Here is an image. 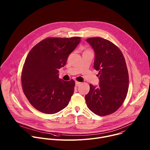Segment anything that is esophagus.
<instances>
[{
    "label": "esophagus",
    "mask_w": 150,
    "mask_h": 150,
    "mask_svg": "<svg viewBox=\"0 0 150 150\" xmlns=\"http://www.w3.org/2000/svg\"><path fill=\"white\" fill-rule=\"evenodd\" d=\"M81 84V82H78V81H76V82H75V85H76V87H79Z\"/></svg>",
    "instance_id": "esophagus-1"
}]
</instances>
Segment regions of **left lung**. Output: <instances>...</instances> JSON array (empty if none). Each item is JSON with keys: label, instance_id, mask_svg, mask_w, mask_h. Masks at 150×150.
Returning a JSON list of instances; mask_svg holds the SVG:
<instances>
[{"label": "left lung", "instance_id": "1", "mask_svg": "<svg viewBox=\"0 0 150 150\" xmlns=\"http://www.w3.org/2000/svg\"><path fill=\"white\" fill-rule=\"evenodd\" d=\"M86 41L95 52L94 68L98 71V87L90 84L85 96L89 109L100 116L117 111L123 103L129 87V75L125 57L120 49L110 41L101 37Z\"/></svg>", "mask_w": 150, "mask_h": 150}]
</instances>
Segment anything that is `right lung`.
I'll use <instances>...</instances> for the list:
<instances>
[{
  "label": "right lung",
  "instance_id": "add662e5",
  "mask_svg": "<svg viewBox=\"0 0 150 150\" xmlns=\"http://www.w3.org/2000/svg\"><path fill=\"white\" fill-rule=\"evenodd\" d=\"M81 39L48 37L29 52L21 72V82L25 97L37 110L54 114L68 105L75 82L73 79H60L57 74Z\"/></svg>",
  "mask_w": 150,
  "mask_h": 150
}]
</instances>
